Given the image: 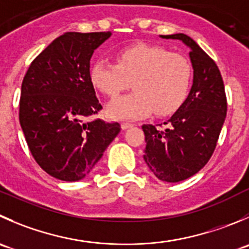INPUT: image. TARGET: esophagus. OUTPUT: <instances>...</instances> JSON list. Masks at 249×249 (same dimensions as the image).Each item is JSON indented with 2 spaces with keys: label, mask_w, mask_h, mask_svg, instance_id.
<instances>
[{
  "label": "esophagus",
  "mask_w": 249,
  "mask_h": 249,
  "mask_svg": "<svg viewBox=\"0 0 249 249\" xmlns=\"http://www.w3.org/2000/svg\"><path fill=\"white\" fill-rule=\"evenodd\" d=\"M132 126H134V124H132V123H122L123 130H126V129H129V127H132Z\"/></svg>",
  "instance_id": "34e87169"
}]
</instances>
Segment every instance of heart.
<instances>
[{
    "label": "heart",
    "mask_w": 249,
    "mask_h": 249,
    "mask_svg": "<svg viewBox=\"0 0 249 249\" xmlns=\"http://www.w3.org/2000/svg\"><path fill=\"white\" fill-rule=\"evenodd\" d=\"M89 76L93 88L109 97L132 80L134 92L113 100L107 112L113 119H136L152 112L158 117L176 112L190 95L194 68L180 53L140 42L120 48L117 63L103 58L93 62Z\"/></svg>",
    "instance_id": "b5f03b06"
}]
</instances>
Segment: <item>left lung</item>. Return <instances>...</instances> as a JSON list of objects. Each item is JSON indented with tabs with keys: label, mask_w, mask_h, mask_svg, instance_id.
<instances>
[{
	"label": "left lung",
	"mask_w": 249,
	"mask_h": 249,
	"mask_svg": "<svg viewBox=\"0 0 249 249\" xmlns=\"http://www.w3.org/2000/svg\"><path fill=\"white\" fill-rule=\"evenodd\" d=\"M181 40L191 48L194 85L183 105L164 123L165 129L142 125L146 140L143 159L161 181L178 182L198 173L216 147L228 112L225 88L213 59L185 34L160 35Z\"/></svg>",
	"instance_id": "8db88e82"
}]
</instances>
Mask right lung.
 I'll return each instance as SVG.
<instances>
[{
  "label": "right lung",
  "instance_id": "obj_1",
  "mask_svg": "<svg viewBox=\"0 0 249 249\" xmlns=\"http://www.w3.org/2000/svg\"><path fill=\"white\" fill-rule=\"evenodd\" d=\"M112 35L66 33L29 66L21 83L19 122L36 163L53 178L78 181L97 164L119 123L84 119L101 109L90 81V59Z\"/></svg>",
  "mask_w": 249,
  "mask_h": 249
}]
</instances>
